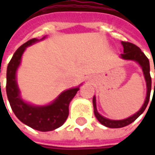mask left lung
<instances>
[{
    "label": "left lung",
    "mask_w": 155,
    "mask_h": 155,
    "mask_svg": "<svg viewBox=\"0 0 155 155\" xmlns=\"http://www.w3.org/2000/svg\"><path fill=\"white\" fill-rule=\"evenodd\" d=\"M122 44L123 45V53L121 54V58L124 59H128V60H134L138 63L141 66L142 71H143V74L145 77L147 83V97L145 100V103L142 105V107L140 108V110L136 112L134 115L128 117L127 119L124 120H119V121H115V120H110L107 119L104 116H102L97 110V105H96V98L95 97H93V106H94V114L97 117V119L98 120L100 123H102L105 127L111 128H118L125 127L128 124L132 123L135 121L139 116L144 112V110H146L147 106L149 102L150 98V93H151V86H152V79H151V76H150V65H149V60L147 58V56L141 51L140 48L135 45L133 43L130 42H126V41H122ZM155 72V69H154ZM154 89H155V83H154Z\"/></svg>",
    "instance_id": "obj_1"
}]
</instances>
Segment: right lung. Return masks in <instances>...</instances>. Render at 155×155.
<instances>
[{
    "label": "right lung",
    "instance_id": "1",
    "mask_svg": "<svg viewBox=\"0 0 155 155\" xmlns=\"http://www.w3.org/2000/svg\"><path fill=\"white\" fill-rule=\"evenodd\" d=\"M37 41L39 39H30L16 50L7 69L6 91L10 106L17 118L33 129L45 132L54 130L64 124L69 116L70 102L79 91V88L64 91L52 104L47 106H33L21 98L15 79L16 70L20 65L21 56L26 47Z\"/></svg>",
    "mask_w": 155,
    "mask_h": 155
}]
</instances>
